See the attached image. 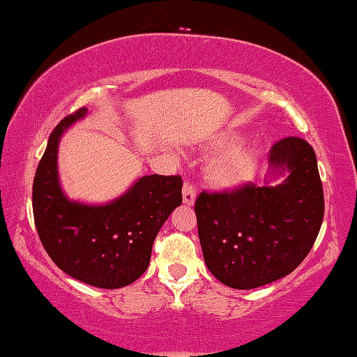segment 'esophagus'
Masks as SVG:
<instances>
[{
    "instance_id": "1",
    "label": "esophagus",
    "mask_w": 357,
    "mask_h": 357,
    "mask_svg": "<svg viewBox=\"0 0 357 357\" xmlns=\"http://www.w3.org/2000/svg\"><path fill=\"white\" fill-rule=\"evenodd\" d=\"M182 195H183V204L185 206H192L196 201V191L192 188V185L186 182L183 185V190H182Z\"/></svg>"
}]
</instances>
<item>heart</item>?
<instances>
[{"mask_svg": "<svg viewBox=\"0 0 357 357\" xmlns=\"http://www.w3.org/2000/svg\"><path fill=\"white\" fill-rule=\"evenodd\" d=\"M241 136L234 131L218 132L212 139L217 149H226L237 144ZM258 167V153L250 147H234L213 158L207 166V180L215 188L232 191L251 182Z\"/></svg>", "mask_w": 357, "mask_h": 357, "instance_id": "heart-1", "label": "heart"}]
</instances>
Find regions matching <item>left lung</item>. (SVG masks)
<instances>
[{
	"instance_id": "8db88e82",
	"label": "left lung",
	"mask_w": 357,
	"mask_h": 357,
	"mask_svg": "<svg viewBox=\"0 0 357 357\" xmlns=\"http://www.w3.org/2000/svg\"><path fill=\"white\" fill-rule=\"evenodd\" d=\"M264 185L196 199L197 232L212 275L253 289L288 275L305 259L324 217L317 155L301 137L273 145Z\"/></svg>"
}]
</instances>
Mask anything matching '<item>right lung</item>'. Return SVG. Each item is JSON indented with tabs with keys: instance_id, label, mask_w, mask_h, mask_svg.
<instances>
[{
	"instance_id": "1",
	"label": "right lung",
	"mask_w": 357,
	"mask_h": 357,
	"mask_svg": "<svg viewBox=\"0 0 357 357\" xmlns=\"http://www.w3.org/2000/svg\"><path fill=\"white\" fill-rule=\"evenodd\" d=\"M86 114L82 107L50 134L33 182L34 225L63 272L96 288L116 289L147 271L156 234L182 204L183 183L178 175H142L109 202L71 199L60 182L58 147L63 134Z\"/></svg>"
}]
</instances>
